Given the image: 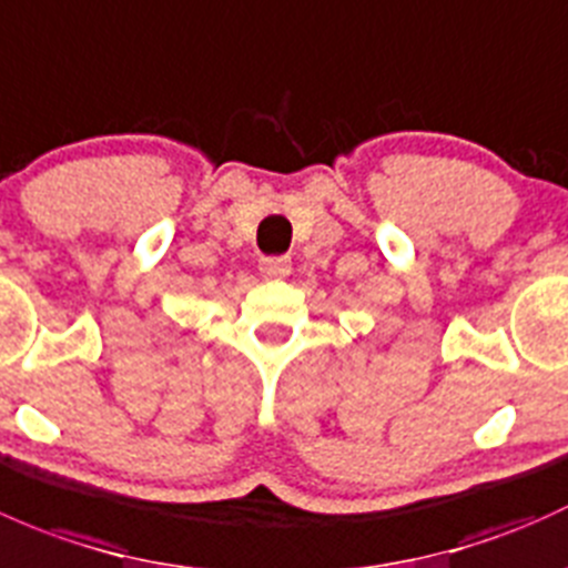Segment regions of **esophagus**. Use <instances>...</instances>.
I'll return each mask as SVG.
<instances>
[{
    "mask_svg": "<svg viewBox=\"0 0 568 568\" xmlns=\"http://www.w3.org/2000/svg\"><path fill=\"white\" fill-rule=\"evenodd\" d=\"M260 271L267 278H284L292 271V260L290 256H265L260 262Z\"/></svg>",
    "mask_w": 568,
    "mask_h": 568,
    "instance_id": "obj_1",
    "label": "esophagus"
}]
</instances>
